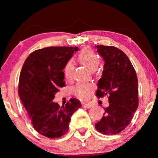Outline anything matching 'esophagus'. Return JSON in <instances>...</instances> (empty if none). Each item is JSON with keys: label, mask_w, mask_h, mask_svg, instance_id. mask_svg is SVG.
<instances>
[{"label": "esophagus", "mask_w": 158, "mask_h": 158, "mask_svg": "<svg viewBox=\"0 0 158 158\" xmlns=\"http://www.w3.org/2000/svg\"><path fill=\"white\" fill-rule=\"evenodd\" d=\"M81 104H82V107L86 108V109H89V108L92 107V105L90 103H85V102H83Z\"/></svg>", "instance_id": "esophagus-1"}]
</instances>
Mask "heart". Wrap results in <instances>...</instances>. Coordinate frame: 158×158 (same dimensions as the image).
Listing matches in <instances>:
<instances>
[{
    "label": "heart",
    "mask_w": 158,
    "mask_h": 158,
    "mask_svg": "<svg viewBox=\"0 0 158 158\" xmlns=\"http://www.w3.org/2000/svg\"><path fill=\"white\" fill-rule=\"evenodd\" d=\"M79 60L90 71H95L100 63L98 54L90 48H85L80 51L78 56ZM74 70V62L68 60L64 67V73L67 78L71 77ZM94 85L92 83H81L73 87V93L78 97L87 99L94 92Z\"/></svg>",
    "instance_id": "1"
}]
</instances>
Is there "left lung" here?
I'll return each mask as SVG.
<instances>
[{"mask_svg": "<svg viewBox=\"0 0 158 158\" xmlns=\"http://www.w3.org/2000/svg\"><path fill=\"white\" fill-rule=\"evenodd\" d=\"M95 47L105 62L96 96L107 95L110 103L95 127L101 133L113 135L130 124L138 107V77L128 56L120 49L110 45Z\"/></svg>", "mask_w": 158, "mask_h": 158, "instance_id": "obj_1", "label": "left lung"}]
</instances>
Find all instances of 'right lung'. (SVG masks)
Returning <instances> with one entry per match:
<instances>
[{
    "mask_svg": "<svg viewBox=\"0 0 158 158\" xmlns=\"http://www.w3.org/2000/svg\"><path fill=\"white\" fill-rule=\"evenodd\" d=\"M76 47H47L26 58L19 78L18 94L35 130L49 138L68 132L71 115L81 104L72 98L60 107L53 102L55 94L64 86L63 69Z\"/></svg>",
    "mask_w": 158,
    "mask_h": 158,
    "instance_id": "1",
    "label": "right lung"
}]
</instances>
